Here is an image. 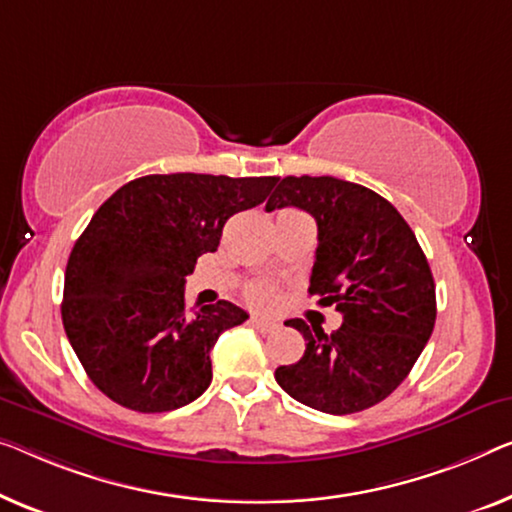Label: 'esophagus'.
<instances>
[{"instance_id":"34e87169","label":"esophagus","mask_w":512,"mask_h":512,"mask_svg":"<svg viewBox=\"0 0 512 512\" xmlns=\"http://www.w3.org/2000/svg\"><path fill=\"white\" fill-rule=\"evenodd\" d=\"M250 324H253L255 329L262 331V333H271V331L278 329V324L273 322V319H264V317H253V319H250Z\"/></svg>"}]
</instances>
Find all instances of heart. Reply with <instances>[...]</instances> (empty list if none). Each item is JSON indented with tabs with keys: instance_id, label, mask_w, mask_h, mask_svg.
I'll list each match as a JSON object with an SVG mask.
<instances>
[{
	"instance_id": "obj_1",
	"label": "heart",
	"mask_w": 512,
	"mask_h": 512,
	"mask_svg": "<svg viewBox=\"0 0 512 512\" xmlns=\"http://www.w3.org/2000/svg\"><path fill=\"white\" fill-rule=\"evenodd\" d=\"M246 296L250 303L255 305H271L273 301H276V287L269 285V282H255V285H250L246 289Z\"/></svg>"
}]
</instances>
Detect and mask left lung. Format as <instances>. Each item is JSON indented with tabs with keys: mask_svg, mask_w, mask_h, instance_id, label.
<instances>
[{
	"mask_svg": "<svg viewBox=\"0 0 512 512\" xmlns=\"http://www.w3.org/2000/svg\"><path fill=\"white\" fill-rule=\"evenodd\" d=\"M299 207L317 220L310 294L342 312L331 335L289 319L305 338L301 361L276 381L305 407L356 414L388 398L414 368L437 319L434 278L398 209L375 190L335 177H285L266 211Z\"/></svg>",
	"mask_w": 512,
	"mask_h": 512,
	"instance_id": "8db88e82",
	"label": "left lung"
}]
</instances>
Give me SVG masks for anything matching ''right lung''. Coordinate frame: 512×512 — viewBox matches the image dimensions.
<instances>
[{
  "mask_svg": "<svg viewBox=\"0 0 512 512\" xmlns=\"http://www.w3.org/2000/svg\"><path fill=\"white\" fill-rule=\"evenodd\" d=\"M278 177L149 174L101 204L66 264L61 319L82 368L121 407L160 414L211 384L218 335L248 312L230 301L186 308V276L216 253L234 213L266 200Z\"/></svg>",
  "mask_w": 512,
  "mask_h": 512,
  "instance_id": "right-lung-1",
  "label": "right lung"
}]
</instances>
